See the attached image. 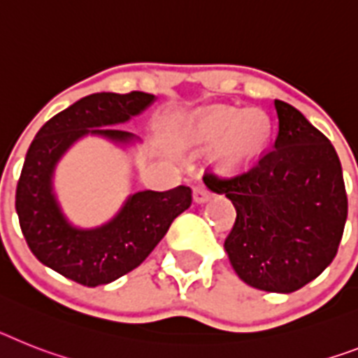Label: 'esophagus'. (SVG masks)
I'll use <instances>...</instances> for the list:
<instances>
[{"instance_id": "1", "label": "esophagus", "mask_w": 358, "mask_h": 358, "mask_svg": "<svg viewBox=\"0 0 358 358\" xmlns=\"http://www.w3.org/2000/svg\"><path fill=\"white\" fill-rule=\"evenodd\" d=\"M211 196H213V193L203 184H196L193 187V198L196 203L207 202V200H209Z\"/></svg>"}]
</instances>
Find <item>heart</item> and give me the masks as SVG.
Wrapping results in <instances>:
<instances>
[{
    "label": "heart",
    "instance_id": "1",
    "mask_svg": "<svg viewBox=\"0 0 358 358\" xmlns=\"http://www.w3.org/2000/svg\"><path fill=\"white\" fill-rule=\"evenodd\" d=\"M198 131L200 136L209 142L224 140L220 164L236 167L262 155L271 136V122L266 113L258 109L242 113L231 107H220L203 114Z\"/></svg>",
    "mask_w": 358,
    "mask_h": 358
}]
</instances>
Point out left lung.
<instances>
[{"label": "left lung", "mask_w": 358, "mask_h": 358, "mask_svg": "<svg viewBox=\"0 0 358 358\" xmlns=\"http://www.w3.org/2000/svg\"><path fill=\"white\" fill-rule=\"evenodd\" d=\"M271 151L235 176L203 174L225 194L236 220L224 242L236 275L251 287L293 293L333 262L348 218L342 167L331 142L304 114L275 100Z\"/></svg>", "instance_id": "left-lung-1"}]
</instances>
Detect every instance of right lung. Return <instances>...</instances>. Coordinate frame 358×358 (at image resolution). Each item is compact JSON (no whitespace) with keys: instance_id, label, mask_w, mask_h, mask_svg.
Masks as SVG:
<instances>
[{"instance_id":"1","label":"right lung","mask_w":358,"mask_h":358,"mask_svg":"<svg viewBox=\"0 0 358 358\" xmlns=\"http://www.w3.org/2000/svg\"><path fill=\"white\" fill-rule=\"evenodd\" d=\"M156 98L147 92H96L45 123L32 140L16 189L21 233L34 257L65 278L87 287L109 284L127 275L151 255L171 224L191 206L187 185L169 191H138L107 224L94 229L74 227L52 191V174L69 147L87 134L114 143L136 138L114 129L143 113Z\"/></svg>"}]
</instances>
